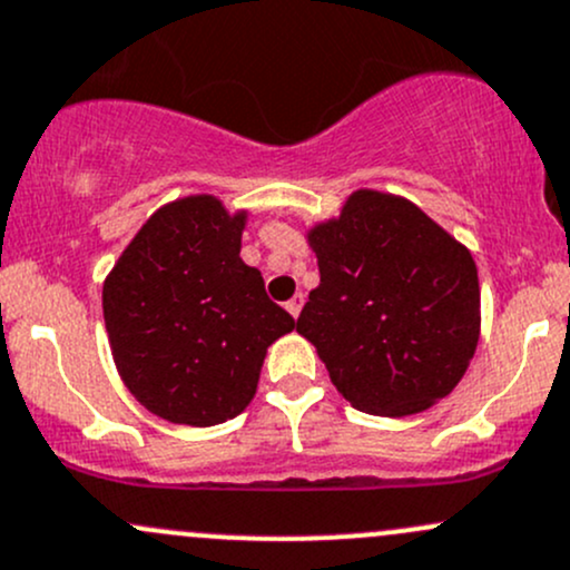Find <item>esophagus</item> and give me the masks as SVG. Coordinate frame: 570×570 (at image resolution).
Returning <instances> with one entry per match:
<instances>
[{
	"label": "esophagus",
	"instance_id": "obj_1",
	"mask_svg": "<svg viewBox=\"0 0 570 570\" xmlns=\"http://www.w3.org/2000/svg\"><path fill=\"white\" fill-rule=\"evenodd\" d=\"M286 311H289V314L295 316V320H297V316H301V311H303V295H295V297H292V301L286 303Z\"/></svg>",
	"mask_w": 570,
	"mask_h": 570
}]
</instances>
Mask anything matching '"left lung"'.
I'll return each mask as SVG.
<instances>
[{
  "instance_id": "obj_1",
  "label": "left lung",
  "mask_w": 570,
  "mask_h": 570,
  "mask_svg": "<svg viewBox=\"0 0 570 570\" xmlns=\"http://www.w3.org/2000/svg\"><path fill=\"white\" fill-rule=\"evenodd\" d=\"M320 286L297 333L355 410L426 412L464 376L481 338V284L470 248L415 202L376 188L346 196L305 232Z\"/></svg>"
}]
</instances>
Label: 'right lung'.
I'll list each match as a JSON object with an SVG mask.
<instances>
[{
    "label": "right lung",
    "instance_id": "1",
    "mask_svg": "<svg viewBox=\"0 0 570 570\" xmlns=\"http://www.w3.org/2000/svg\"><path fill=\"white\" fill-rule=\"evenodd\" d=\"M248 209L190 194L155 209L104 281V320L125 387L153 415L215 426L254 401L262 363L295 320L239 259Z\"/></svg>",
    "mask_w": 570,
    "mask_h": 570
}]
</instances>
